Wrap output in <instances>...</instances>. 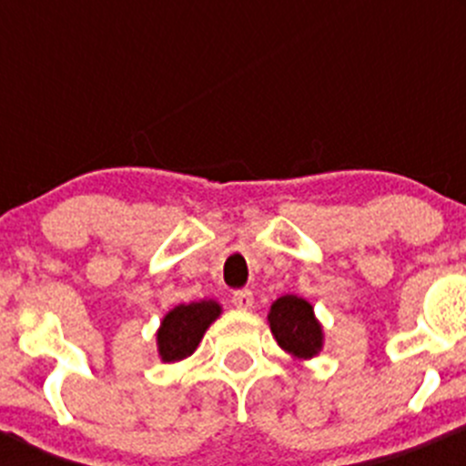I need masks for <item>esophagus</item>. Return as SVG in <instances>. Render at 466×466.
<instances>
[{
	"mask_svg": "<svg viewBox=\"0 0 466 466\" xmlns=\"http://www.w3.org/2000/svg\"><path fill=\"white\" fill-rule=\"evenodd\" d=\"M232 304L237 309L248 311V309H252V304H255V298H252L250 290H237V293L232 295Z\"/></svg>",
	"mask_w": 466,
	"mask_h": 466,
	"instance_id": "34e87169",
	"label": "esophagus"
}]
</instances>
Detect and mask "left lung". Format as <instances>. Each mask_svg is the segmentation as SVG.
I'll use <instances>...</instances> for the list:
<instances>
[{
  "label": "left lung",
  "mask_w": 466,
  "mask_h": 466,
  "mask_svg": "<svg viewBox=\"0 0 466 466\" xmlns=\"http://www.w3.org/2000/svg\"><path fill=\"white\" fill-rule=\"evenodd\" d=\"M268 327L277 345L293 360H311L322 351L324 329L311 302L298 295H281L268 311Z\"/></svg>",
  "instance_id": "obj_1"
}]
</instances>
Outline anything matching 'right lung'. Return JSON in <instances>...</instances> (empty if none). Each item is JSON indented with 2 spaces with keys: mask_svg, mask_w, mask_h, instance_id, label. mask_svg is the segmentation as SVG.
Segmentation results:
<instances>
[{
  "mask_svg": "<svg viewBox=\"0 0 466 466\" xmlns=\"http://www.w3.org/2000/svg\"><path fill=\"white\" fill-rule=\"evenodd\" d=\"M220 313H223V307L216 299H200V302L173 307L162 318L157 333H155L162 363H177L194 354L205 331L218 320Z\"/></svg>",
  "mask_w": 466,
  "mask_h": 466,
  "instance_id": "right-lung-1",
  "label": "right lung"
}]
</instances>
